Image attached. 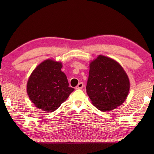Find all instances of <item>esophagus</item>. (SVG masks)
<instances>
[{
    "label": "esophagus",
    "mask_w": 154,
    "mask_h": 154,
    "mask_svg": "<svg viewBox=\"0 0 154 154\" xmlns=\"http://www.w3.org/2000/svg\"><path fill=\"white\" fill-rule=\"evenodd\" d=\"M83 87H84L83 83L82 82H81V83H79V84L77 85V87H75V89H82Z\"/></svg>",
    "instance_id": "34e87169"
}]
</instances>
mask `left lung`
<instances>
[{"label": "left lung", "mask_w": 154, "mask_h": 154, "mask_svg": "<svg viewBox=\"0 0 154 154\" xmlns=\"http://www.w3.org/2000/svg\"><path fill=\"white\" fill-rule=\"evenodd\" d=\"M87 93L93 105L106 112L120 106L128 94L130 81L122 67L100 55L91 62Z\"/></svg>", "instance_id": "obj_1"}]
</instances>
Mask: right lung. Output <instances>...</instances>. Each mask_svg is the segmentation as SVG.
<instances>
[{"label":"right lung","instance_id":"obj_1","mask_svg":"<svg viewBox=\"0 0 154 154\" xmlns=\"http://www.w3.org/2000/svg\"><path fill=\"white\" fill-rule=\"evenodd\" d=\"M61 67V62L48 59L38 65L30 75L27 83L28 95L38 109L53 112L74 91L69 87Z\"/></svg>","mask_w":154,"mask_h":154}]
</instances>
